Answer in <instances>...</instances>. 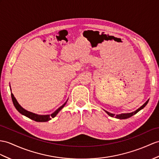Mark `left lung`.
<instances>
[{
  "instance_id": "left-lung-1",
  "label": "left lung",
  "mask_w": 159,
  "mask_h": 159,
  "mask_svg": "<svg viewBox=\"0 0 159 159\" xmlns=\"http://www.w3.org/2000/svg\"><path fill=\"white\" fill-rule=\"evenodd\" d=\"M148 100H147V101L143 104V105L141 107H140L138 109H137L136 111H134V112H132V113H122V114H120V115H115V114H112V113H110L109 112H108V111H105V112L106 113L109 115L110 117H115L116 118H117V119H127V118H129V117H131V116H133L134 115H135V114H136L138 111H140L141 109H142L143 108H144L147 104H148Z\"/></svg>"
}]
</instances>
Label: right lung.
Listing matches in <instances>:
<instances>
[{
	"label": "right lung",
	"mask_w": 159,
	"mask_h": 159,
	"mask_svg": "<svg viewBox=\"0 0 159 159\" xmlns=\"http://www.w3.org/2000/svg\"><path fill=\"white\" fill-rule=\"evenodd\" d=\"M11 98H12V101H13V103L14 106L15 107V109H16L19 112V113H20L22 115H25V117H28V118L32 119V120H34V121H37V122H46V121H49V120H50L52 118L55 117V116L57 115V113H59V112L64 107V106L65 105V104L67 103V101L65 102L63 104V105H62L61 107H60L59 109H58L57 111H55L51 115H36V114H35V113H31V112L26 111L24 109H23V108L19 104V103L17 101V100L15 99V96H13V94H12V93H11Z\"/></svg>",
	"instance_id": "add662e5"
}]
</instances>
